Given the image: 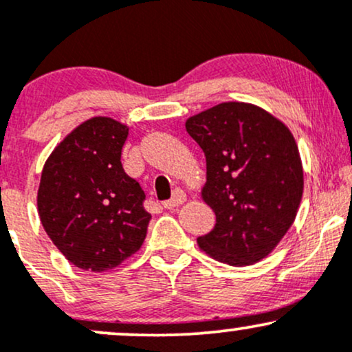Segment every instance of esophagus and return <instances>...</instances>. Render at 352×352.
<instances>
[{
	"label": "esophagus",
	"instance_id": "esophagus-1",
	"mask_svg": "<svg viewBox=\"0 0 352 352\" xmlns=\"http://www.w3.org/2000/svg\"><path fill=\"white\" fill-rule=\"evenodd\" d=\"M185 200H187V195H185L184 190L175 188V190H173V193H172V199L167 200V201H164V208L172 210V208L179 207V205L184 204Z\"/></svg>",
	"mask_w": 352,
	"mask_h": 352
}]
</instances>
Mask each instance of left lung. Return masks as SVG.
<instances>
[{"label": "left lung", "instance_id": "1", "mask_svg": "<svg viewBox=\"0 0 352 352\" xmlns=\"http://www.w3.org/2000/svg\"><path fill=\"white\" fill-rule=\"evenodd\" d=\"M207 159L201 199L215 212L197 240L221 263L246 266L276 248L296 218L302 165L296 140L280 119L246 102H221L185 122Z\"/></svg>", "mask_w": 352, "mask_h": 352}]
</instances>
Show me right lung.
Returning <instances> with one entry per match:
<instances>
[{"mask_svg":"<svg viewBox=\"0 0 352 352\" xmlns=\"http://www.w3.org/2000/svg\"><path fill=\"white\" fill-rule=\"evenodd\" d=\"M127 135L125 124L92 117L64 137L43 167L39 218L52 243L80 270L116 268L147 235L145 193L120 162Z\"/></svg>","mask_w":352,"mask_h":352,"instance_id":"obj_1","label":"right lung"}]
</instances>
